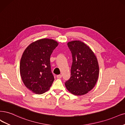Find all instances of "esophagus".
Listing matches in <instances>:
<instances>
[{
    "label": "esophagus",
    "mask_w": 125,
    "mask_h": 125,
    "mask_svg": "<svg viewBox=\"0 0 125 125\" xmlns=\"http://www.w3.org/2000/svg\"><path fill=\"white\" fill-rule=\"evenodd\" d=\"M62 77V76L61 75H58L57 76V78H58V79H60V78H61Z\"/></svg>",
    "instance_id": "esophagus-1"
}]
</instances>
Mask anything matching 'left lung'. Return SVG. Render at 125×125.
I'll return each mask as SVG.
<instances>
[{
  "mask_svg": "<svg viewBox=\"0 0 125 125\" xmlns=\"http://www.w3.org/2000/svg\"><path fill=\"white\" fill-rule=\"evenodd\" d=\"M67 45L72 52L73 63L71 77L65 85L72 94L83 95L93 89L97 81V59L89 46L80 41L69 42Z\"/></svg>",
  "mask_w": 125,
  "mask_h": 125,
  "instance_id": "obj_1",
  "label": "left lung"
}]
</instances>
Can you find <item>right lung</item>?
Wrapping results in <instances>:
<instances>
[{
    "label": "right lung",
    "mask_w": 125,
    "mask_h": 125,
    "mask_svg": "<svg viewBox=\"0 0 125 125\" xmlns=\"http://www.w3.org/2000/svg\"><path fill=\"white\" fill-rule=\"evenodd\" d=\"M59 43L49 39L31 43L23 52L20 61L21 80L27 89L36 94L49 90L54 81L51 72L50 55Z\"/></svg>",
    "instance_id": "add662e5"
}]
</instances>
